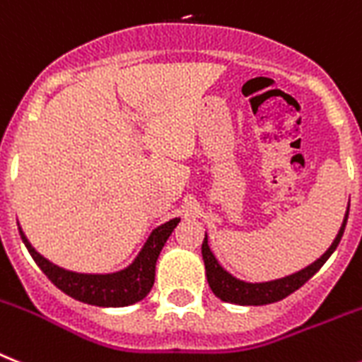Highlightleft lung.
I'll list each match as a JSON object with an SVG mask.
<instances>
[{
  "instance_id": "8db88e82",
  "label": "left lung",
  "mask_w": 362,
  "mask_h": 362,
  "mask_svg": "<svg viewBox=\"0 0 362 362\" xmlns=\"http://www.w3.org/2000/svg\"><path fill=\"white\" fill-rule=\"evenodd\" d=\"M348 211H350V204H348V209H346L344 221H342V226L339 233H337V238L333 239L331 247L317 261H313L311 265L298 270V272H294V274L285 276V278L270 279V281H254L252 284V281H245V279H239L230 274L218 263L217 257L214 256V252H211L208 245V233H206L204 241H202V259H204L206 278H208L209 287H211L217 298L228 303H238V305H267V303H274L287 298L291 293L300 289L309 278L317 274L320 267L329 259L331 254L339 247L342 233H344L346 223H348Z\"/></svg>"
}]
</instances>
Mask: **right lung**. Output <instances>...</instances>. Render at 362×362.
<instances>
[{"instance_id":"obj_1","label":"right lung","mask_w":362,"mask_h":362,"mask_svg":"<svg viewBox=\"0 0 362 362\" xmlns=\"http://www.w3.org/2000/svg\"><path fill=\"white\" fill-rule=\"evenodd\" d=\"M180 223V218L175 217L167 223L154 228L145 245L141 247L134 261L124 269L106 274H88V272H73V270L62 269V267L51 263L40 252H36L25 233L20 226L21 241L25 243L27 250L40 267L47 278L71 298L78 302L99 305V308H124L144 300L154 285V270L156 261L163 245Z\"/></svg>"}]
</instances>
